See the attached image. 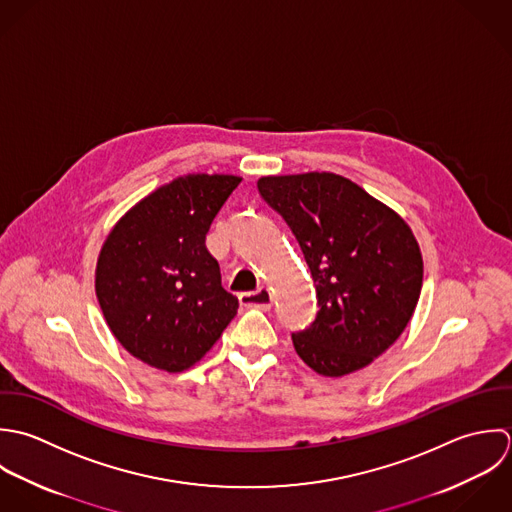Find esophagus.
Masks as SVG:
<instances>
[{
  "mask_svg": "<svg viewBox=\"0 0 512 512\" xmlns=\"http://www.w3.org/2000/svg\"><path fill=\"white\" fill-rule=\"evenodd\" d=\"M239 303L243 307L261 308V310H269L271 303H273V297H271V291L267 287H261L253 293H241L239 295Z\"/></svg>",
  "mask_w": 512,
  "mask_h": 512,
  "instance_id": "obj_1",
  "label": "esophagus"
}]
</instances>
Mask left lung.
I'll return each mask as SVG.
<instances>
[{"mask_svg": "<svg viewBox=\"0 0 512 512\" xmlns=\"http://www.w3.org/2000/svg\"><path fill=\"white\" fill-rule=\"evenodd\" d=\"M257 188L295 233L316 289L314 322L293 334L297 354L320 376L366 368L419 301L423 259L406 219L332 172L263 176Z\"/></svg>", "mask_w": 512, "mask_h": 512, "instance_id": "1", "label": "left lung"}]
</instances>
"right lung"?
<instances>
[{
	"label": "right lung",
	"instance_id": "1",
	"mask_svg": "<svg viewBox=\"0 0 512 512\" xmlns=\"http://www.w3.org/2000/svg\"><path fill=\"white\" fill-rule=\"evenodd\" d=\"M239 182L231 174L180 176L132 205L104 239L95 271L104 320L152 368H192L237 314L205 235Z\"/></svg>",
	"mask_w": 512,
	"mask_h": 512
}]
</instances>
